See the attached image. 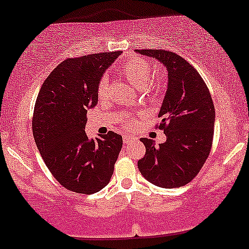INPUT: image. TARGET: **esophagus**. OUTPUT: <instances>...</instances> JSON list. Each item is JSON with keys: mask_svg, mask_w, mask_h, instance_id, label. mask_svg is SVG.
Returning a JSON list of instances; mask_svg holds the SVG:
<instances>
[{"mask_svg": "<svg viewBox=\"0 0 249 249\" xmlns=\"http://www.w3.org/2000/svg\"><path fill=\"white\" fill-rule=\"evenodd\" d=\"M134 140H137V138L131 136V134H124V136H123V142H124V143H130L134 142Z\"/></svg>", "mask_w": 249, "mask_h": 249, "instance_id": "34e87169", "label": "esophagus"}]
</instances>
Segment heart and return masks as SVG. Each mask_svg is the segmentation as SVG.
I'll return each mask as SVG.
<instances>
[{"instance_id": "heart-1", "label": "heart", "mask_w": 249, "mask_h": 249, "mask_svg": "<svg viewBox=\"0 0 249 249\" xmlns=\"http://www.w3.org/2000/svg\"><path fill=\"white\" fill-rule=\"evenodd\" d=\"M118 73L130 81L132 85L138 88H142L143 94L149 96H155L159 91L158 83H152L151 79L153 75V70L152 66L143 59H126L119 64L117 68ZM98 100H104L107 94V80L106 77L101 79L97 83V89H96ZM138 123L137 119H131L127 122V126L133 127Z\"/></svg>"}]
</instances>
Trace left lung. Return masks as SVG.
<instances>
[{"label":"left lung","instance_id":"obj_1","mask_svg":"<svg viewBox=\"0 0 249 249\" xmlns=\"http://www.w3.org/2000/svg\"><path fill=\"white\" fill-rule=\"evenodd\" d=\"M166 66L168 89L161 106L157 127L167 140L154 142L142 138L146 147L138 168L157 187H183L197 174L210 154L213 140L214 107L210 91L199 73L187 60L164 50H137Z\"/></svg>","mask_w":249,"mask_h":249}]
</instances>
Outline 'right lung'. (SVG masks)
Instances as JSON below:
<instances>
[{
    "label": "right lung",
    "mask_w": 249,
    "mask_h": 249,
    "mask_svg": "<svg viewBox=\"0 0 249 249\" xmlns=\"http://www.w3.org/2000/svg\"><path fill=\"white\" fill-rule=\"evenodd\" d=\"M121 51L68 58L40 87L32 132L45 164L66 189L90 195L111 178L122 149L121 134L109 131L89 139L87 110L97 104V83Z\"/></svg>",
    "instance_id": "1"
}]
</instances>
